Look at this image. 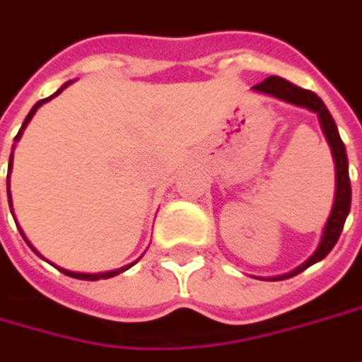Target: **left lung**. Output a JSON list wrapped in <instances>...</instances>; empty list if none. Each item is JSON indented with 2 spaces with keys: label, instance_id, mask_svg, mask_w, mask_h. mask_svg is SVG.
Here are the masks:
<instances>
[{
  "label": "left lung",
  "instance_id": "1",
  "mask_svg": "<svg viewBox=\"0 0 362 362\" xmlns=\"http://www.w3.org/2000/svg\"><path fill=\"white\" fill-rule=\"evenodd\" d=\"M252 90L256 92H262L268 96L279 98V100H285L288 104H295V106H301V108H308L311 112H315L320 117L322 122V129H324V135L328 139L329 147H332V156H334V163H336V199H334V206H332V213L328 217V223L324 227V235H322V242L317 245L315 254L309 258L305 264H301L299 268H295L293 272H288L285 276H276L279 281L283 279H291L299 272H303L305 268L311 264L324 260L329 254V250L336 245L340 233H342V227L344 221L349 217V211H351V178H349V160H346V149H344V143L338 135V129H336V122L328 112L326 104L320 100V96H315L313 92L303 90L295 83H291L287 79L279 77V75H270L266 77L264 81L256 83ZM274 279V281H276Z\"/></svg>",
  "mask_w": 362,
  "mask_h": 362
}]
</instances>
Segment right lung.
<instances>
[{
    "instance_id": "add662e5",
    "label": "right lung",
    "mask_w": 362,
    "mask_h": 362,
    "mask_svg": "<svg viewBox=\"0 0 362 362\" xmlns=\"http://www.w3.org/2000/svg\"><path fill=\"white\" fill-rule=\"evenodd\" d=\"M69 83H71V81H67V83H65L63 88H67ZM63 88H61V90L57 92V94H61V92H63ZM57 94H54V96H57ZM51 98H53V96H51ZM51 98H47V100H51ZM47 100H40V102H36V104H34L33 110L28 112V117H26L24 124H22V129H20V133L16 135V141L20 139L22 131H24V127H26V124L30 122V118H33V115L36 112V108H38V106H40L42 102H47ZM10 170H11V156H10V168H8V172H10ZM8 199H10V176H8ZM20 233H22V229H20ZM22 238H24V233H22ZM24 240H26V238H24ZM26 244H28V240H26ZM28 245H30V244H28ZM30 247H33V245H30ZM33 250H34V247H33ZM34 252H36V250H34ZM36 254H38V252H36ZM38 256H40V254H38ZM127 268H129V266H127ZM127 268H120V270H110V272H104V274H81V272H69V270H65V268H59V266H57V270H61L63 274H67V276H74V279H81V281H98V279H110V276H117V274H120V272H122V270H127Z\"/></svg>"
}]
</instances>
